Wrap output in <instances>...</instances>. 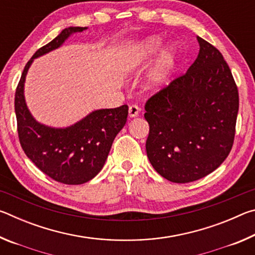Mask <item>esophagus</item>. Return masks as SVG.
<instances>
[{
  "label": "esophagus",
  "instance_id": "obj_1",
  "mask_svg": "<svg viewBox=\"0 0 255 255\" xmlns=\"http://www.w3.org/2000/svg\"><path fill=\"white\" fill-rule=\"evenodd\" d=\"M128 111H129V117L135 118V117H137L138 115H139L140 109H139V108H138V106L132 105V106L129 107V110Z\"/></svg>",
  "mask_w": 255,
  "mask_h": 255
}]
</instances>
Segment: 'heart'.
<instances>
[{"label": "heart", "mask_w": 255, "mask_h": 255, "mask_svg": "<svg viewBox=\"0 0 255 255\" xmlns=\"http://www.w3.org/2000/svg\"><path fill=\"white\" fill-rule=\"evenodd\" d=\"M163 39L161 37L152 36L145 38L139 44L133 46L128 55L124 58L123 70L128 73L139 71L147 65L153 56L161 49ZM179 51L174 46H167L161 51L156 62L148 73L146 86L149 90H159L165 86L173 75L178 65Z\"/></svg>", "instance_id": "heart-1"}]
</instances>
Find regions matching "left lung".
Returning a JSON list of instances; mask_svg holds the SVG:
<instances>
[{
	"mask_svg": "<svg viewBox=\"0 0 255 255\" xmlns=\"http://www.w3.org/2000/svg\"><path fill=\"white\" fill-rule=\"evenodd\" d=\"M199 54L184 75L145 105L146 153L155 171L175 183L214 172L230 154L239 91L223 55L197 37Z\"/></svg>",
	"mask_w": 255,
	"mask_h": 255,
	"instance_id": "obj_1",
	"label": "left lung"
}]
</instances>
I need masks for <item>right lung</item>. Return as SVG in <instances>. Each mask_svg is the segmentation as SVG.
I'll return each instance as SVG.
<instances>
[{
	"label": "right lung",
	"mask_w": 255,
	"mask_h": 255,
	"mask_svg": "<svg viewBox=\"0 0 255 255\" xmlns=\"http://www.w3.org/2000/svg\"><path fill=\"white\" fill-rule=\"evenodd\" d=\"M86 27H68L38 49L25 65L15 91L14 109L20 144L38 169L64 184H82L92 180L109 155L117 133L127 122L128 106L90 112L74 125L56 128L37 122L28 109L24 82L33 59L59 48L72 34Z\"/></svg>",
	"instance_id": "add662e5"
}]
</instances>
